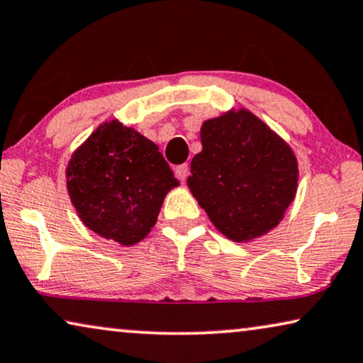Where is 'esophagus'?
<instances>
[{
	"instance_id": "34e87169",
	"label": "esophagus",
	"mask_w": 363,
	"mask_h": 363,
	"mask_svg": "<svg viewBox=\"0 0 363 363\" xmlns=\"http://www.w3.org/2000/svg\"><path fill=\"white\" fill-rule=\"evenodd\" d=\"M188 173H190V167H188V164H182L178 165L175 169V175L180 182H185L188 178Z\"/></svg>"
}]
</instances>
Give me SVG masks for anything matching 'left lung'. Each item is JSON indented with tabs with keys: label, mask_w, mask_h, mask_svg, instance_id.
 Here are the masks:
<instances>
[{
	"label": "left lung",
	"mask_w": 363,
	"mask_h": 363,
	"mask_svg": "<svg viewBox=\"0 0 363 363\" xmlns=\"http://www.w3.org/2000/svg\"><path fill=\"white\" fill-rule=\"evenodd\" d=\"M201 144L188 186L213 224L235 242L275 228L298 185L288 144L247 109L206 121Z\"/></svg>",
	"instance_id": "8db88e82"
}]
</instances>
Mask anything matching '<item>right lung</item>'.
I'll return each instance as SVG.
<instances>
[{
  "label": "right lung",
  "instance_id": "add662e5",
  "mask_svg": "<svg viewBox=\"0 0 363 363\" xmlns=\"http://www.w3.org/2000/svg\"><path fill=\"white\" fill-rule=\"evenodd\" d=\"M177 185L159 147L119 121L99 125L67 167L78 216L101 238L123 245L150 233L165 194Z\"/></svg>",
  "mask_w": 363,
  "mask_h": 363
}]
</instances>
